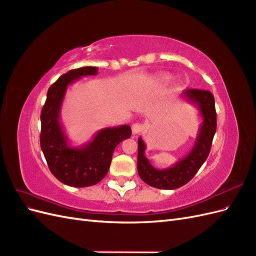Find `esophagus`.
I'll return each instance as SVG.
<instances>
[{
    "label": "esophagus",
    "instance_id": "esophagus-1",
    "mask_svg": "<svg viewBox=\"0 0 256 256\" xmlns=\"http://www.w3.org/2000/svg\"><path fill=\"white\" fill-rule=\"evenodd\" d=\"M144 130V125L141 122H136L132 125V134H141L142 131Z\"/></svg>",
    "mask_w": 256,
    "mask_h": 256
}]
</instances>
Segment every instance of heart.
Segmentation results:
<instances>
[{
    "label": "heart",
    "mask_w": 256,
    "mask_h": 256,
    "mask_svg": "<svg viewBox=\"0 0 256 256\" xmlns=\"http://www.w3.org/2000/svg\"><path fill=\"white\" fill-rule=\"evenodd\" d=\"M161 79H162V81H164V82H166V81H168V76H161Z\"/></svg>",
    "instance_id": "heart-1"
}]
</instances>
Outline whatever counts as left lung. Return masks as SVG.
Listing matches in <instances>:
<instances>
[{"mask_svg":"<svg viewBox=\"0 0 256 256\" xmlns=\"http://www.w3.org/2000/svg\"><path fill=\"white\" fill-rule=\"evenodd\" d=\"M182 97L196 104L202 116L198 134L192 150L184 158L172 166L164 170L154 168L145 157L146 145L142 138L138 141V173L141 180L154 188L174 190L189 182L200 168L203 166L212 148V138L216 129V113L214 98L209 90H187Z\"/></svg>","mask_w":256,"mask_h":256,"instance_id":"left-lung-1","label":"left lung"}]
</instances>
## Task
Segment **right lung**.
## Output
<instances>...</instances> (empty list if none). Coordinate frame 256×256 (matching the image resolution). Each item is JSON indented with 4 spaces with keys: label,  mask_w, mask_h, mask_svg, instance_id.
Returning a JSON list of instances; mask_svg holds the SVG:
<instances>
[{
    "label": "right lung",
    "mask_w": 256,
    "mask_h": 256,
    "mask_svg": "<svg viewBox=\"0 0 256 256\" xmlns=\"http://www.w3.org/2000/svg\"><path fill=\"white\" fill-rule=\"evenodd\" d=\"M97 67H81L60 76L48 90L40 120V147L51 173L70 187H88L98 184L106 175L113 152L122 140L129 138L128 125L99 130L86 144L72 147L60 122L62 104L69 84L84 76H96Z\"/></svg>",
    "instance_id": "1"
}]
</instances>
